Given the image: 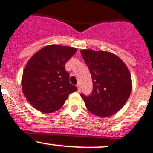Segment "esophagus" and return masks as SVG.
<instances>
[{"label":"esophagus","instance_id":"34e87169","mask_svg":"<svg viewBox=\"0 0 153 153\" xmlns=\"http://www.w3.org/2000/svg\"><path fill=\"white\" fill-rule=\"evenodd\" d=\"M77 88H78V92H80V91H81V86H80L79 84H78V85H77Z\"/></svg>","mask_w":153,"mask_h":153}]
</instances>
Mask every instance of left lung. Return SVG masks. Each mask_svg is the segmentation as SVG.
<instances>
[{
  "label": "left lung",
  "instance_id": "8db88e82",
  "mask_svg": "<svg viewBox=\"0 0 153 153\" xmlns=\"http://www.w3.org/2000/svg\"><path fill=\"white\" fill-rule=\"evenodd\" d=\"M93 80L92 94H81L87 109L101 118L117 113L128 101L132 80L128 66L118 56L103 51L81 50Z\"/></svg>",
  "mask_w": 153,
  "mask_h": 153
}]
</instances>
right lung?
<instances>
[{"label":"right lung","mask_w":153,"mask_h":153,"mask_svg":"<svg viewBox=\"0 0 153 153\" xmlns=\"http://www.w3.org/2000/svg\"><path fill=\"white\" fill-rule=\"evenodd\" d=\"M77 48L58 44L44 47L30 58L22 77V88L28 102L43 113L59 110L77 88L69 83L65 68Z\"/></svg>","instance_id":"1"}]
</instances>
